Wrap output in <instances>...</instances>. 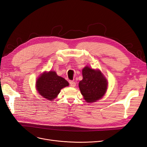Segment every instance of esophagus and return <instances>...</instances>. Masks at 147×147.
<instances>
[{
  "label": "esophagus",
  "instance_id": "esophagus-1",
  "mask_svg": "<svg viewBox=\"0 0 147 147\" xmlns=\"http://www.w3.org/2000/svg\"><path fill=\"white\" fill-rule=\"evenodd\" d=\"M70 86L72 88H74L75 86H76V83H75L74 82H70Z\"/></svg>",
  "mask_w": 147,
  "mask_h": 147
}]
</instances>
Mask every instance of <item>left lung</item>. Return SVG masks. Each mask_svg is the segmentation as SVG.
<instances>
[{"mask_svg": "<svg viewBox=\"0 0 147 147\" xmlns=\"http://www.w3.org/2000/svg\"><path fill=\"white\" fill-rule=\"evenodd\" d=\"M83 80L78 86L84 100L94 102L101 99L107 91L108 82L99 70L86 66L82 70Z\"/></svg>", "mask_w": 147, "mask_h": 147, "instance_id": "left-lung-1", "label": "left lung"}]
</instances>
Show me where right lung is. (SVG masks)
Segmentation results:
<instances>
[{"mask_svg":"<svg viewBox=\"0 0 147 147\" xmlns=\"http://www.w3.org/2000/svg\"><path fill=\"white\" fill-rule=\"evenodd\" d=\"M68 82L58 76L55 71L43 72L36 81V89L40 95L52 100L57 96L61 89L69 86Z\"/></svg>","mask_w":147,"mask_h":147,"instance_id":"add662e5","label":"right lung"}]
</instances>
